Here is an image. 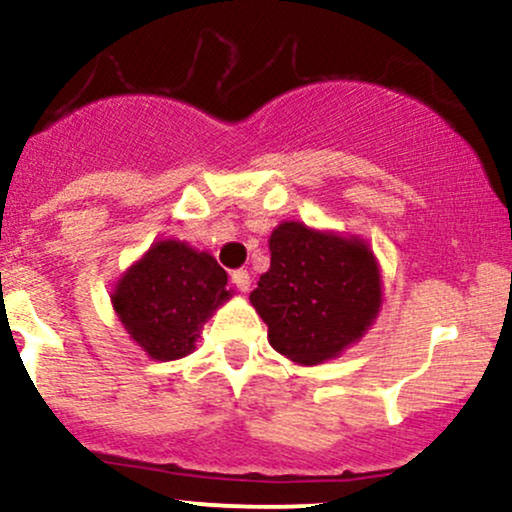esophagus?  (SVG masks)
<instances>
[{
    "instance_id": "34e87169",
    "label": "esophagus",
    "mask_w": 512,
    "mask_h": 512,
    "mask_svg": "<svg viewBox=\"0 0 512 512\" xmlns=\"http://www.w3.org/2000/svg\"><path fill=\"white\" fill-rule=\"evenodd\" d=\"M231 281L233 284H236V289L238 291H248L250 289V274H248V269H236V272L231 274Z\"/></svg>"
}]
</instances>
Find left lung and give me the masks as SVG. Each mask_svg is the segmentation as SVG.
Masks as SVG:
<instances>
[{"mask_svg": "<svg viewBox=\"0 0 512 512\" xmlns=\"http://www.w3.org/2000/svg\"><path fill=\"white\" fill-rule=\"evenodd\" d=\"M272 262L250 293L269 344L315 366L358 342L383 303L380 269L361 238L284 221L269 236Z\"/></svg>", "mask_w": 512, "mask_h": 512, "instance_id": "1", "label": "left lung"}]
</instances>
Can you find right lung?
Segmentation results:
<instances>
[{"label": "right lung", "mask_w": 512, "mask_h": 512, "mask_svg": "<svg viewBox=\"0 0 512 512\" xmlns=\"http://www.w3.org/2000/svg\"><path fill=\"white\" fill-rule=\"evenodd\" d=\"M226 284L209 252L158 240L117 281L113 308L146 356L175 361L195 349L204 322L231 296Z\"/></svg>", "instance_id": "add662e5"}]
</instances>
